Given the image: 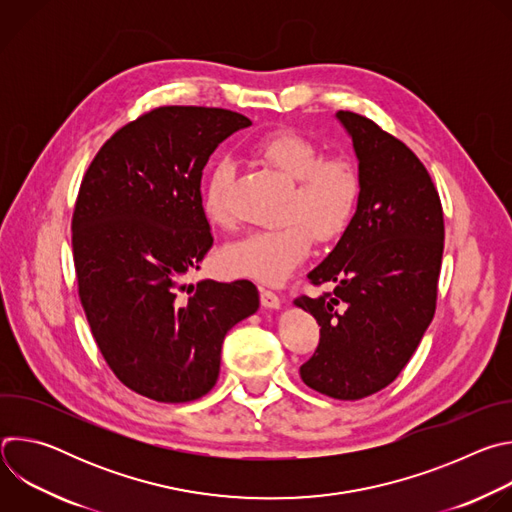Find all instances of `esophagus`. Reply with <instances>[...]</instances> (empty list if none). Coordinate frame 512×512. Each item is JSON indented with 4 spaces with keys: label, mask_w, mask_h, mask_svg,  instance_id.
<instances>
[{
    "label": "esophagus",
    "mask_w": 512,
    "mask_h": 512,
    "mask_svg": "<svg viewBox=\"0 0 512 512\" xmlns=\"http://www.w3.org/2000/svg\"><path fill=\"white\" fill-rule=\"evenodd\" d=\"M259 294H261V304H263L265 308L277 310V308L281 306V300H279V296L275 294V291H271V289H267V287H261Z\"/></svg>",
    "instance_id": "esophagus-1"
}]
</instances>
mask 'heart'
Here are the masks:
<instances>
[{
  "label": "heart",
  "mask_w": 512,
  "mask_h": 512,
  "mask_svg": "<svg viewBox=\"0 0 512 512\" xmlns=\"http://www.w3.org/2000/svg\"><path fill=\"white\" fill-rule=\"evenodd\" d=\"M255 154L291 180L283 216L287 223L255 231L218 255V267L233 277L281 283L312 251V235L320 243L338 239L358 204L360 176L346 158H322L318 145L296 133L275 131L253 145ZM235 168L231 160L216 162L202 192V212L212 227H229V190Z\"/></svg>",
  "instance_id": "obj_1"
}]
</instances>
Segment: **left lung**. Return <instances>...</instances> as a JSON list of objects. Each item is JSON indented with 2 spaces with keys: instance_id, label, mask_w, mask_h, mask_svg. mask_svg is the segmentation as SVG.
<instances>
[{
  "instance_id": "left-lung-1",
  "label": "left lung",
  "mask_w": 512,
  "mask_h": 512,
  "mask_svg": "<svg viewBox=\"0 0 512 512\" xmlns=\"http://www.w3.org/2000/svg\"><path fill=\"white\" fill-rule=\"evenodd\" d=\"M336 119L358 160L356 212L330 255L308 273L334 283L296 306L320 324L302 381L328 397H369L405 369L435 314L444 210L431 176L403 141L352 111Z\"/></svg>"
}]
</instances>
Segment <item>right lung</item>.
I'll list each match as a JSON object with an SVG mask.
<instances>
[{"label":"right lung","instance_id":"1","mask_svg":"<svg viewBox=\"0 0 512 512\" xmlns=\"http://www.w3.org/2000/svg\"><path fill=\"white\" fill-rule=\"evenodd\" d=\"M249 125L229 109L158 107L113 133L81 182L72 214L79 298L115 377L148 399L206 395L227 332L259 308L247 279L182 285L212 247L202 170L218 143Z\"/></svg>","mask_w":512,"mask_h":512}]
</instances>
